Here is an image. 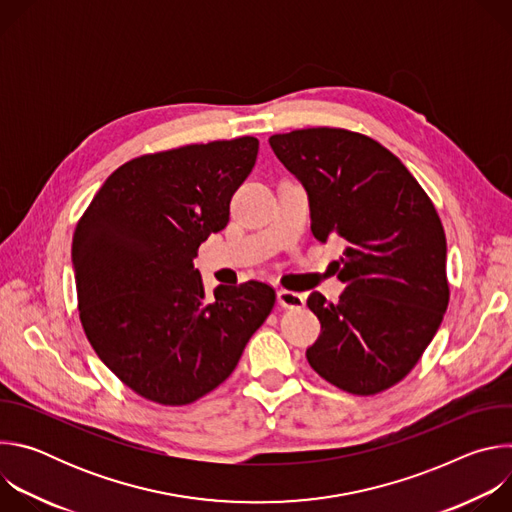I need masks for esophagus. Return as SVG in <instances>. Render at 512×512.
<instances>
[{
    "instance_id": "1",
    "label": "esophagus",
    "mask_w": 512,
    "mask_h": 512,
    "mask_svg": "<svg viewBox=\"0 0 512 512\" xmlns=\"http://www.w3.org/2000/svg\"><path fill=\"white\" fill-rule=\"evenodd\" d=\"M277 304L281 308H302L306 304V298L302 294H296V291H287V289H279L277 291Z\"/></svg>"
}]
</instances>
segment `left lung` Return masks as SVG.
<instances>
[{
    "label": "left lung",
    "mask_w": 512,
    "mask_h": 512,
    "mask_svg": "<svg viewBox=\"0 0 512 512\" xmlns=\"http://www.w3.org/2000/svg\"><path fill=\"white\" fill-rule=\"evenodd\" d=\"M269 145L308 192L314 237L344 243L334 263L344 294L336 304L318 291L308 298L322 324L310 367L346 393H381L409 375L448 310L440 216L401 160L367 135L310 127Z\"/></svg>",
    "instance_id": "8db88e82"
}]
</instances>
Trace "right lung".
Wrapping results in <instances>:
<instances>
[{"label":"right lung","mask_w":512,"mask_h":512,"mask_svg":"<svg viewBox=\"0 0 512 512\" xmlns=\"http://www.w3.org/2000/svg\"><path fill=\"white\" fill-rule=\"evenodd\" d=\"M255 137L192 143L117 168L72 237L79 316L97 356L133 393L188 405L235 371L275 304L261 281L214 287L194 257L229 223Z\"/></svg>","instance_id":"add662e5"}]
</instances>
